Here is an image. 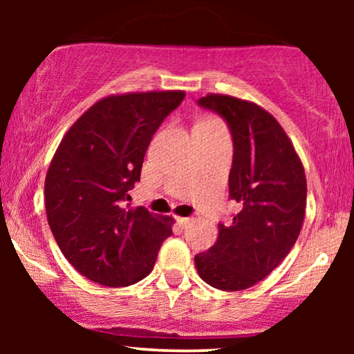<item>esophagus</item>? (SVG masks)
<instances>
[{
	"label": "esophagus",
	"mask_w": 354,
	"mask_h": 354,
	"mask_svg": "<svg viewBox=\"0 0 354 354\" xmlns=\"http://www.w3.org/2000/svg\"><path fill=\"white\" fill-rule=\"evenodd\" d=\"M177 222H178V225H182V227H188L192 224V219H188V217H177Z\"/></svg>",
	"instance_id": "1"
}]
</instances>
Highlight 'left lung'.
Instances as JSON below:
<instances>
[{
	"instance_id": "8db88e82",
	"label": "left lung",
	"mask_w": 354,
	"mask_h": 354,
	"mask_svg": "<svg viewBox=\"0 0 354 354\" xmlns=\"http://www.w3.org/2000/svg\"><path fill=\"white\" fill-rule=\"evenodd\" d=\"M198 104L229 124V192L241 209L230 225L219 224L216 243L195 256V266L207 285L239 292L268 277L292 250L306 212V176L292 140L259 104L219 93Z\"/></svg>"
}]
</instances>
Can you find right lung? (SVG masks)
I'll list each match as a JSON object with an SVG mask.
<instances>
[{
    "label": "right lung",
    "mask_w": 354,
    "mask_h": 354,
    "mask_svg": "<svg viewBox=\"0 0 354 354\" xmlns=\"http://www.w3.org/2000/svg\"><path fill=\"white\" fill-rule=\"evenodd\" d=\"M185 91L109 95L67 130L45 178L50 229L77 272L106 287L147 277L174 219L129 207L154 132Z\"/></svg>",
    "instance_id": "1"
}]
</instances>
